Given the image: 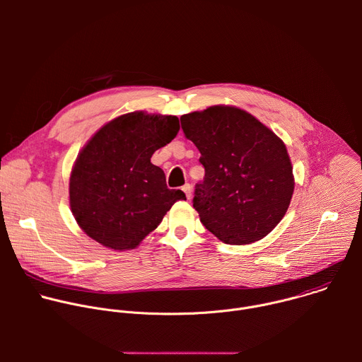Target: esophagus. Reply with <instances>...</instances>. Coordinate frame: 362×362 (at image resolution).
Instances as JSON below:
<instances>
[{
	"instance_id": "1",
	"label": "esophagus",
	"mask_w": 362,
	"mask_h": 362,
	"mask_svg": "<svg viewBox=\"0 0 362 362\" xmlns=\"http://www.w3.org/2000/svg\"><path fill=\"white\" fill-rule=\"evenodd\" d=\"M182 190L185 192V194H186V197H187V199H190V197H192V186H190L189 183H186V185L182 187Z\"/></svg>"
}]
</instances>
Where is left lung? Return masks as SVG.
<instances>
[{"label":"left lung","instance_id":"1","mask_svg":"<svg viewBox=\"0 0 362 362\" xmlns=\"http://www.w3.org/2000/svg\"><path fill=\"white\" fill-rule=\"evenodd\" d=\"M180 122L204 168L193 197L203 226L229 245H247L274 230L295 186L285 143L233 106L183 115Z\"/></svg>","mask_w":362,"mask_h":362}]
</instances>
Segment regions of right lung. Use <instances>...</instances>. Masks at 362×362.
Here are the masks:
<instances>
[{"label": "right lung", "mask_w": 362, "mask_h": 362, "mask_svg": "<svg viewBox=\"0 0 362 362\" xmlns=\"http://www.w3.org/2000/svg\"><path fill=\"white\" fill-rule=\"evenodd\" d=\"M176 116L133 112L103 126L83 147L70 176V208L78 226L115 250L134 249L156 229L182 190L150 159L179 132Z\"/></svg>", "instance_id": "1"}]
</instances>
